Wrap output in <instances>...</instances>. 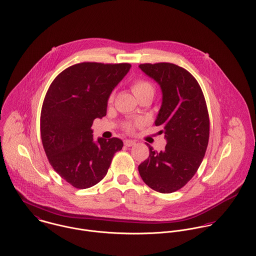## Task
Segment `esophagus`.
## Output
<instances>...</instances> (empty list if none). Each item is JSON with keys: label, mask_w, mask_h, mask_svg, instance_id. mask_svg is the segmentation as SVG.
I'll list each match as a JSON object with an SVG mask.
<instances>
[{"label": "esophagus", "mask_w": 256, "mask_h": 256, "mask_svg": "<svg viewBox=\"0 0 256 256\" xmlns=\"http://www.w3.org/2000/svg\"><path fill=\"white\" fill-rule=\"evenodd\" d=\"M124 144H125V146H134V145H136V142L133 141V140H125V141H124Z\"/></svg>", "instance_id": "34e87169"}]
</instances>
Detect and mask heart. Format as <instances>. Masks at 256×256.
<instances>
[{
	"label": "heart",
	"mask_w": 256,
	"mask_h": 256,
	"mask_svg": "<svg viewBox=\"0 0 256 256\" xmlns=\"http://www.w3.org/2000/svg\"><path fill=\"white\" fill-rule=\"evenodd\" d=\"M131 90L133 94L136 96V98H140L141 96L145 94L146 92H154V86H152L150 82H146L145 80H136L131 84ZM114 94H111L108 98V102H111L113 100ZM140 125V121H128L124 124V129L127 132H133L134 129Z\"/></svg>",
	"instance_id": "1"
}]
</instances>
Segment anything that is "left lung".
<instances>
[{
	"instance_id": "obj_1",
	"label": "left lung",
	"mask_w": 256,
	"mask_h": 256,
	"mask_svg": "<svg viewBox=\"0 0 256 256\" xmlns=\"http://www.w3.org/2000/svg\"><path fill=\"white\" fill-rule=\"evenodd\" d=\"M139 68L160 86L162 102L156 126L166 139L160 152L148 146L150 156L138 170L148 187L172 193L196 174L205 156L210 132L209 114L203 92L196 78L172 63L141 64Z\"/></svg>"
}]
</instances>
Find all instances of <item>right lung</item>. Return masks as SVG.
<instances>
[{
	"instance_id": "right-lung-1",
	"label": "right lung",
	"mask_w": 256,
	"mask_h": 256,
	"mask_svg": "<svg viewBox=\"0 0 256 256\" xmlns=\"http://www.w3.org/2000/svg\"><path fill=\"white\" fill-rule=\"evenodd\" d=\"M130 68L128 63H78L59 74L46 92L40 116L42 145L54 170L76 188L100 182L123 146L118 138L94 142L92 126L106 115L110 94Z\"/></svg>"
}]
</instances>
